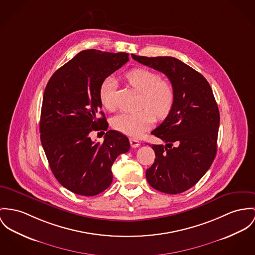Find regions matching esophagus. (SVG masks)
<instances>
[{
	"instance_id": "esophagus-1",
	"label": "esophagus",
	"mask_w": 255,
	"mask_h": 255,
	"mask_svg": "<svg viewBox=\"0 0 255 255\" xmlns=\"http://www.w3.org/2000/svg\"><path fill=\"white\" fill-rule=\"evenodd\" d=\"M130 143L132 147H138L140 144V141L136 138H130Z\"/></svg>"
}]
</instances>
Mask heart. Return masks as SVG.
Returning <instances> with one entry per match:
<instances>
[{
  "mask_svg": "<svg viewBox=\"0 0 255 255\" xmlns=\"http://www.w3.org/2000/svg\"><path fill=\"white\" fill-rule=\"evenodd\" d=\"M125 79L129 85L137 92L141 93L140 108L137 113H122L113 119V127L119 132L131 136L138 137L151 128L155 121L167 118L171 113L174 102L175 92L172 84L150 70L136 68L128 72ZM116 81L113 78L104 79L100 85L99 97L102 105L107 110H113L114 93Z\"/></svg>",
  "mask_w": 255,
  "mask_h": 255,
  "instance_id": "b5f03b06",
  "label": "heart"
}]
</instances>
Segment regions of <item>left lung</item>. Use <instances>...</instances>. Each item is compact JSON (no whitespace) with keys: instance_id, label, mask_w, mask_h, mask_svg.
I'll return each instance as SVG.
<instances>
[{"instance_id":"obj_1","label":"left lung","mask_w":255,"mask_h":255,"mask_svg":"<svg viewBox=\"0 0 255 255\" xmlns=\"http://www.w3.org/2000/svg\"><path fill=\"white\" fill-rule=\"evenodd\" d=\"M132 58L166 75L175 92L171 113L151 132L166 144H151L156 158L146 170L147 182L164 193L184 192L216 157L220 118L213 90L200 73L178 59L134 54Z\"/></svg>"}]
</instances>
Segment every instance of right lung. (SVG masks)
Segmentation results:
<instances>
[{"label":"right lung","instance_id":"right-lung-1","mask_svg":"<svg viewBox=\"0 0 255 255\" xmlns=\"http://www.w3.org/2000/svg\"><path fill=\"white\" fill-rule=\"evenodd\" d=\"M128 56L96 49L80 51L59 68L45 87L39 121L41 144L56 179L76 194L95 196L105 191L113 181L114 162L130 149L128 137L118 131H108L103 142L90 137L92 131L109 127L101 112L100 85L128 62Z\"/></svg>","mask_w":255,"mask_h":255}]
</instances>
